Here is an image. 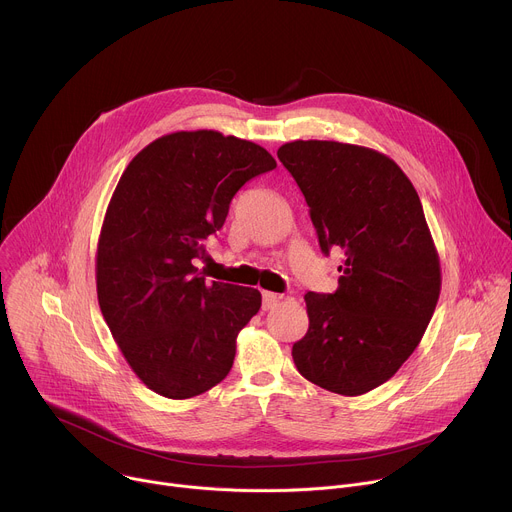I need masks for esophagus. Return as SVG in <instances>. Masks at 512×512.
Masks as SVG:
<instances>
[{"instance_id":"1","label":"esophagus","mask_w":512,"mask_h":512,"mask_svg":"<svg viewBox=\"0 0 512 512\" xmlns=\"http://www.w3.org/2000/svg\"><path fill=\"white\" fill-rule=\"evenodd\" d=\"M281 300H283V296H279V294H273V291H263V310L267 312V310L275 308V306H277Z\"/></svg>"}]
</instances>
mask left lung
<instances>
[{
	"mask_svg": "<svg viewBox=\"0 0 512 512\" xmlns=\"http://www.w3.org/2000/svg\"><path fill=\"white\" fill-rule=\"evenodd\" d=\"M277 158L310 206L322 251L346 257L334 294L304 296L310 328L291 356L310 383L364 395L413 354L440 298L421 200L391 158L362 145L298 139Z\"/></svg>",
	"mask_w": 512,
	"mask_h": 512,
	"instance_id": "obj_1",
	"label": "left lung"
}]
</instances>
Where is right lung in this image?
Wrapping results in <instances>:
<instances>
[{
	"mask_svg": "<svg viewBox=\"0 0 512 512\" xmlns=\"http://www.w3.org/2000/svg\"><path fill=\"white\" fill-rule=\"evenodd\" d=\"M275 166L253 141L198 129L145 145L119 178L97 245V298L131 371L154 393L190 399L229 375L261 294L206 283L196 265L239 188Z\"/></svg>",
	"mask_w": 512,
	"mask_h": 512,
	"instance_id": "add662e5",
	"label": "right lung"
}]
</instances>
